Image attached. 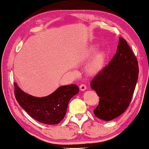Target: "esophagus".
<instances>
[{"instance_id": "34e87169", "label": "esophagus", "mask_w": 149, "mask_h": 149, "mask_svg": "<svg viewBox=\"0 0 149 149\" xmlns=\"http://www.w3.org/2000/svg\"><path fill=\"white\" fill-rule=\"evenodd\" d=\"M86 88H87V87L85 84H81L80 85V90H82V91H83V90H86Z\"/></svg>"}]
</instances>
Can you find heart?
<instances>
[{
    "mask_svg": "<svg viewBox=\"0 0 149 149\" xmlns=\"http://www.w3.org/2000/svg\"><path fill=\"white\" fill-rule=\"evenodd\" d=\"M97 48L95 47H92L87 51L85 53V57L87 58L91 57L95 53L97 52ZM106 59H107V53L104 51H101L98 52L92 59L90 63V66L88 67L89 73L91 74H95L100 72L102 68L104 67V64H105Z\"/></svg>",
    "mask_w": 149,
    "mask_h": 149,
    "instance_id": "1",
    "label": "heart"
}]
</instances>
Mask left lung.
I'll list each match as a JSON object with an SVG mask.
<instances>
[{
	"label": "left lung",
	"mask_w": 149,
	"mask_h": 149,
	"mask_svg": "<svg viewBox=\"0 0 149 149\" xmlns=\"http://www.w3.org/2000/svg\"><path fill=\"white\" fill-rule=\"evenodd\" d=\"M138 76L137 59L127 41L120 37L115 55L90 83L100 97L95 115L109 121L125 111L132 98Z\"/></svg>",
	"instance_id": "obj_1"
}]
</instances>
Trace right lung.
<instances>
[{
	"mask_svg": "<svg viewBox=\"0 0 149 149\" xmlns=\"http://www.w3.org/2000/svg\"><path fill=\"white\" fill-rule=\"evenodd\" d=\"M14 85L15 96L19 104L33 119L48 125L62 120L70 100L79 92L76 85L71 84L59 87L49 96L38 98L25 93L15 83Z\"/></svg>",
	"mask_w": 149,
	"mask_h": 149,
	"instance_id": "add662e5",
	"label": "right lung"
}]
</instances>
